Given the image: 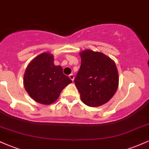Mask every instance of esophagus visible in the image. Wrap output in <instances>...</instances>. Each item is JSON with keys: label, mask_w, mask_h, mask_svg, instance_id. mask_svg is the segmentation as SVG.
<instances>
[{"label": "esophagus", "mask_w": 149, "mask_h": 149, "mask_svg": "<svg viewBox=\"0 0 149 149\" xmlns=\"http://www.w3.org/2000/svg\"><path fill=\"white\" fill-rule=\"evenodd\" d=\"M69 78L71 80H73V79H74V75H73V74H70L69 76Z\"/></svg>", "instance_id": "esophagus-1"}]
</instances>
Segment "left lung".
<instances>
[{
  "mask_svg": "<svg viewBox=\"0 0 149 149\" xmlns=\"http://www.w3.org/2000/svg\"><path fill=\"white\" fill-rule=\"evenodd\" d=\"M81 65L74 79L82 102L89 107H99L109 102L118 86L115 62L102 52L82 51Z\"/></svg>",
  "mask_w": 149,
  "mask_h": 149,
  "instance_id": "1",
  "label": "left lung"
}]
</instances>
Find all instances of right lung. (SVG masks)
Listing matches in <instances>:
<instances>
[{"instance_id": "right-lung-1", "label": "right lung", "mask_w": 149, "mask_h": 149, "mask_svg": "<svg viewBox=\"0 0 149 149\" xmlns=\"http://www.w3.org/2000/svg\"><path fill=\"white\" fill-rule=\"evenodd\" d=\"M52 54H39L28 65L24 76V85L29 96L38 103L51 104L59 97L61 92L72 83L63 73L61 66L54 64Z\"/></svg>"}]
</instances>
